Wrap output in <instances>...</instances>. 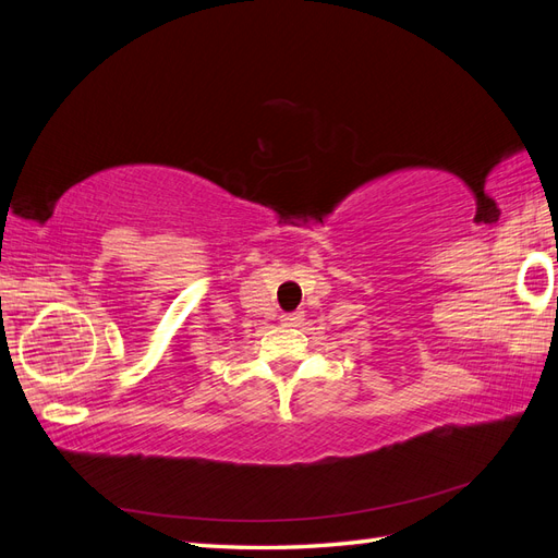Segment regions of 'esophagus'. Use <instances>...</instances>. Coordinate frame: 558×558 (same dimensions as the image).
I'll use <instances>...</instances> for the list:
<instances>
[{
	"instance_id": "34e87169",
	"label": "esophagus",
	"mask_w": 558,
	"mask_h": 558,
	"mask_svg": "<svg viewBox=\"0 0 558 558\" xmlns=\"http://www.w3.org/2000/svg\"><path fill=\"white\" fill-rule=\"evenodd\" d=\"M281 320H283V324H289V326H298L300 320H302V314H298V312H293V314H283V316H281Z\"/></svg>"
}]
</instances>
